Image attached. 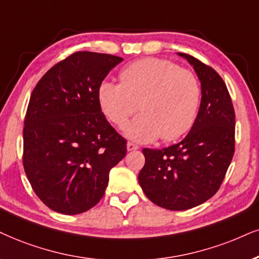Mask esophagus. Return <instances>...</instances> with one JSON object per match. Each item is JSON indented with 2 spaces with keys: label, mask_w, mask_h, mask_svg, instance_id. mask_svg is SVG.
<instances>
[{
  "label": "esophagus",
  "mask_w": 259,
  "mask_h": 259,
  "mask_svg": "<svg viewBox=\"0 0 259 259\" xmlns=\"http://www.w3.org/2000/svg\"><path fill=\"white\" fill-rule=\"evenodd\" d=\"M139 148H140V147L137 146V145H135V143H133V142H127L126 143L127 152H133V150H137Z\"/></svg>",
  "instance_id": "1"
}]
</instances>
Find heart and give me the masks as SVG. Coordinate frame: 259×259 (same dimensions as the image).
<instances>
[{
    "label": "heart",
    "instance_id": "heart-1",
    "mask_svg": "<svg viewBox=\"0 0 259 259\" xmlns=\"http://www.w3.org/2000/svg\"><path fill=\"white\" fill-rule=\"evenodd\" d=\"M120 83L103 81L98 100L104 114L122 127L137 110L141 114L124 127L127 139L153 142L178 139L188 132L197 116L201 86L191 71L162 58H143L126 65Z\"/></svg>",
    "mask_w": 259,
    "mask_h": 259
}]
</instances>
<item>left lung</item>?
I'll use <instances>...</instances> for the list:
<instances>
[{
	"label": "left lung",
	"instance_id": "8db88e82",
	"mask_svg": "<svg viewBox=\"0 0 259 259\" xmlns=\"http://www.w3.org/2000/svg\"><path fill=\"white\" fill-rule=\"evenodd\" d=\"M178 55L192 65L201 82L197 117L179 143L143 149L146 162L139 173L145 195L168 210H186L212 197L234 154L235 114L224 80L197 58Z\"/></svg>",
	"mask_w": 259,
	"mask_h": 259
}]
</instances>
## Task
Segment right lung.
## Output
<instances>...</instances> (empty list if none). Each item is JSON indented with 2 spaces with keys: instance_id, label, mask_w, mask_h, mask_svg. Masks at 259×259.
I'll return each instance as SVG.
<instances>
[{
  "instance_id": "right-lung-1",
  "label": "right lung",
  "mask_w": 259,
  "mask_h": 259,
  "mask_svg": "<svg viewBox=\"0 0 259 259\" xmlns=\"http://www.w3.org/2000/svg\"><path fill=\"white\" fill-rule=\"evenodd\" d=\"M122 57L78 51L51 68L29 98L24 127V168L32 189L65 215L93 208L105 194L111 168L126 141L107 122L98 88Z\"/></svg>"
}]
</instances>
